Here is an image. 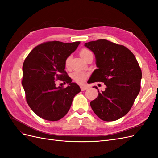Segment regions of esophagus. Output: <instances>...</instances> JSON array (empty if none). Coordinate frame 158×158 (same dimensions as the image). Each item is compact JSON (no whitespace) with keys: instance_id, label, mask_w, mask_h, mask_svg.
I'll use <instances>...</instances> for the list:
<instances>
[{"instance_id":"esophagus-1","label":"esophagus","mask_w":158,"mask_h":158,"mask_svg":"<svg viewBox=\"0 0 158 158\" xmlns=\"http://www.w3.org/2000/svg\"><path fill=\"white\" fill-rule=\"evenodd\" d=\"M80 89L82 91H84V90H86L87 89H88V87L86 86V85H81Z\"/></svg>"}]
</instances>
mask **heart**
Here are the masks:
<instances>
[{"label": "heart", "instance_id": "obj_1", "mask_svg": "<svg viewBox=\"0 0 158 158\" xmlns=\"http://www.w3.org/2000/svg\"><path fill=\"white\" fill-rule=\"evenodd\" d=\"M91 53H92V52H91L89 50H88L87 49H85V48L82 49L80 51V55L84 60H85V59L87 58V56ZM71 60H72L71 56H69L67 57V58H66V59L65 60L66 67H67V68L69 67L70 65V63H71ZM88 76V73H85V72H84V71H81V70H75L71 74V76H72V78H73V79L75 81V82H78V83L84 82L85 80V79L87 78Z\"/></svg>", "mask_w": 158, "mask_h": 158}]
</instances>
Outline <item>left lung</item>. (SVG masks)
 <instances>
[{
	"instance_id": "left-lung-1",
	"label": "left lung",
	"mask_w": 158,
	"mask_h": 158,
	"mask_svg": "<svg viewBox=\"0 0 158 158\" xmlns=\"http://www.w3.org/2000/svg\"><path fill=\"white\" fill-rule=\"evenodd\" d=\"M95 57V69L89 84L103 82L106 90L90 102L95 114L104 121H113L130 111L140 90L142 71L135 56L126 47L106 40L85 43ZM98 89L97 87L94 86Z\"/></svg>"
}]
</instances>
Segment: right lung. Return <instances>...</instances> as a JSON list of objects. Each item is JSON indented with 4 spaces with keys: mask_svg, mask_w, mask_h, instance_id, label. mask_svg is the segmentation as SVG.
I'll list each match as a JSON object with an SVG mask.
<instances>
[{
    "mask_svg": "<svg viewBox=\"0 0 158 158\" xmlns=\"http://www.w3.org/2000/svg\"><path fill=\"white\" fill-rule=\"evenodd\" d=\"M80 41H53L37 45L23 64L22 85L27 104L37 116L56 121L68 113L80 88L65 72V60L77 49ZM55 79L68 84L65 89L55 85Z\"/></svg>",
    "mask_w": 158,
    "mask_h": 158,
    "instance_id": "1",
    "label": "right lung"
}]
</instances>
